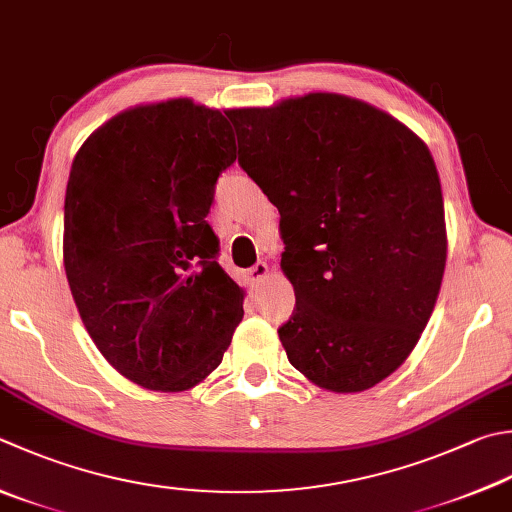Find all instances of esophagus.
I'll use <instances>...</instances> for the list:
<instances>
[{
	"label": "esophagus",
	"instance_id": "esophagus-1",
	"mask_svg": "<svg viewBox=\"0 0 512 512\" xmlns=\"http://www.w3.org/2000/svg\"><path fill=\"white\" fill-rule=\"evenodd\" d=\"M267 272H269L267 263H263V260H258V263L252 269H249V278H252L254 283H260L267 276Z\"/></svg>",
	"mask_w": 512,
	"mask_h": 512
}]
</instances>
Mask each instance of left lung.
Here are the masks:
<instances>
[{
    "label": "left lung",
    "mask_w": 512,
    "mask_h": 512,
    "mask_svg": "<svg viewBox=\"0 0 512 512\" xmlns=\"http://www.w3.org/2000/svg\"><path fill=\"white\" fill-rule=\"evenodd\" d=\"M229 120L238 165L281 214V267L296 294L278 327L289 363L318 388H372L408 359L439 296L435 160L406 124L336 93Z\"/></svg>",
    "instance_id": "1"
}]
</instances>
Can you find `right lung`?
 Wrapping results in <instances>:
<instances>
[{"mask_svg":"<svg viewBox=\"0 0 512 512\" xmlns=\"http://www.w3.org/2000/svg\"><path fill=\"white\" fill-rule=\"evenodd\" d=\"M229 111L191 100L136 106L82 144L64 200V269L86 332L149 390L194 388L243 318L207 223L236 162Z\"/></svg>","mask_w":512,"mask_h":512,"instance_id":"obj_1","label":"right lung"}]
</instances>
